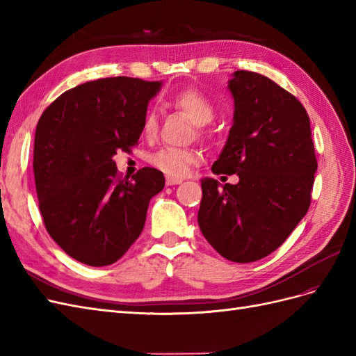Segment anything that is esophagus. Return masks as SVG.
I'll return each mask as SVG.
<instances>
[{
  "mask_svg": "<svg viewBox=\"0 0 356 356\" xmlns=\"http://www.w3.org/2000/svg\"><path fill=\"white\" fill-rule=\"evenodd\" d=\"M182 179L179 178H174V177H166V186H178L181 184Z\"/></svg>",
  "mask_w": 356,
  "mask_h": 356,
  "instance_id": "1",
  "label": "esophagus"
}]
</instances>
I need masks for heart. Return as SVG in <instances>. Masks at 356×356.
I'll list each match as a JSON object with an SVG mask.
<instances>
[{"mask_svg": "<svg viewBox=\"0 0 356 356\" xmlns=\"http://www.w3.org/2000/svg\"><path fill=\"white\" fill-rule=\"evenodd\" d=\"M170 104L184 113L196 126L208 124L215 115V106L204 93L197 89L186 88L170 96ZM159 118L156 111L148 110L143 120V132L145 136L156 135ZM199 161V154L193 149L166 147L152 156V163L169 177H186L191 166Z\"/></svg>", "mask_w": 356, "mask_h": 356, "instance_id": "heart-1", "label": "heart"}]
</instances>
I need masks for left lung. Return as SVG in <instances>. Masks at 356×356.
Returning <instances> with one entry per match:
<instances>
[{"label":"left lung","mask_w":356,"mask_h":356,"mask_svg":"<svg viewBox=\"0 0 356 356\" xmlns=\"http://www.w3.org/2000/svg\"><path fill=\"white\" fill-rule=\"evenodd\" d=\"M233 126L212 165L238 184L202 179L199 227L213 250L234 263L272 254L305 217L318 161L305 106L261 74L236 71L229 81Z\"/></svg>","instance_id":"8db88e82"}]
</instances>
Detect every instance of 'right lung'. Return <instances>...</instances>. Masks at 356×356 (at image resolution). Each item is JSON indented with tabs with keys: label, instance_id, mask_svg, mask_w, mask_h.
<instances>
[{
	"label": "right lung",
	"instance_id": "right-lung-1",
	"mask_svg": "<svg viewBox=\"0 0 356 356\" xmlns=\"http://www.w3.org/2000/svg\"><path fill=\"white\" fill-rule=\"evenodd\" d=\"M160 88L161 81L99 79L63 92L41 114L32 161L38 207L47 233L74 260L102 267L122 258L165 187L154 168L122 179L113 160L138 144Z\"/></svg>",
	"mask_w": 356,
	"mask_h": 356
}]
</instances>
